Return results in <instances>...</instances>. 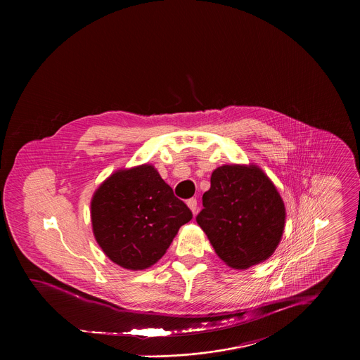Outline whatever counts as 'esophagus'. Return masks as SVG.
<instances>
[{
  "mask_svg": "<svg viewBox=\"0 0 360 360\" xmlns=\"http://www.w3.org/2000/svg\"><path fill=\"white\" fill-rule=\"evenodd\" d=\"M187 205L188 207L191 209V212L195 214L197 213V207H198V204H197V198H190L188 201H187Z\"/></svg>",
  "mask_w": 360,
  "mask_h": 360,
  "instance_id": "34e87169",
  "label": "esophagus"
}]
</instances>
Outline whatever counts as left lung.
Listing matches in <instances>:
<instances>
[{"instance_id": "1", "label": "left lung", "mask_w": 360, "mask_h": 360, "mask_svg": "<svg viewBox=\"0 0 360 360\" xmlns=\"http://www.w3.org/2000/svg\"><path fill=\"white\" fill-rule=\"evenodd\" d=\"M197 223L214 252L233 269L271 257L285 223V207L274 184L257 166L224 165L210 177Z\"/></svg>"}]
</instances>
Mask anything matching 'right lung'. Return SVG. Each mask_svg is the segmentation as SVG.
Returning <instances> with one entry per match:
<instances>
[{"mask_svg": "<svg viewBox=\"0 0 360 360\" xmlns=\"http://www.w3.org/2000/svg\"><path fill=\"white\" fill-rule=\"evenodd\" d=\"M191 219L190 207L174 197L151 165L113 173L91 201L98 245L112 262L130 270L156 263Z\"/></svg>", "mask_w": 360, "mask_h": 360, "instance_id": "add662e5", "label": "right lung"}]
</instances>
